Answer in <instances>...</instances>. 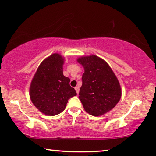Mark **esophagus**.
<instances>
[{
	"label": "esophagus",
	"instance_id": "esophagus-1",
	"mask_svg": "<svg viewBox=\"0 0 156 156\" xmlns=\"http://www.w3.org/2000/svg\"><path fill=\"white\" fill-rule=\"evenodd\" d=\"M75 90H76V93H77V94H79V91H80V87H76L75 88Z\"/></svg>",
	"mask_w": 156,
	"mask_h": 156
}]
</instances>
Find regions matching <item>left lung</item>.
<instances>
[{
  "label": "left lung",
  "instance_id": "1",
  "mask_svg": "<svg viewBox=\"0 0 156 156\" xmlns=\"http://www.w3.org/2000/svg\"><path fill=\"white\" fill-rule=\"evenodd\" d=\"M84 72L79 98L84 110L94 116H100L114 108L121 97L119 82L112 68L97 55L76 59Z\"/></svg>",
  "mask_w": 156,
  "mask_h": 156
}]
</instances>
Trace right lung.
<instances>
[{
    "instance_id": "obj_1",
    "label": "right lung",
    "mask_w": 156,
    "mask_h": 156,
    "mask_svg": "<svg viewBox=\"0 0 156 156\" xmlns=\"http://www.w3.org/2000/svg\"><path fill=\"white\" fill-rule=\"evenodd\" d=\"M65 58L54 53L40 63L30 86V97L34 106L48 116H55L65 109L68 99L76 95L63 74Z\"/></svg>"
}]
</instances>
